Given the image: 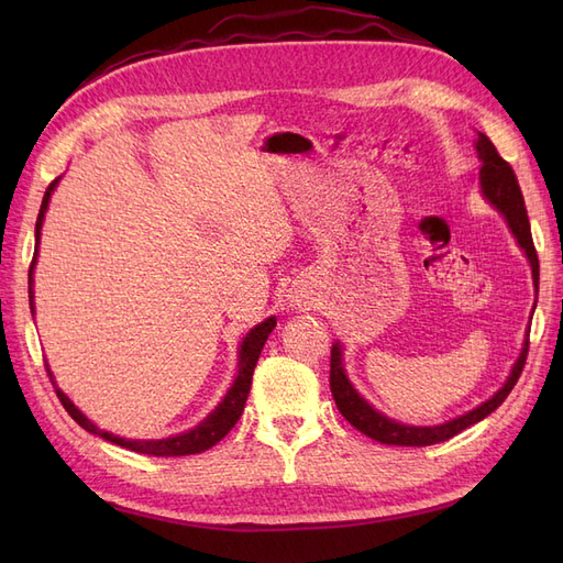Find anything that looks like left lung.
<instances>
[{"label":"left lung","instance_id":"obj_1","mask_svg":"<svg viewBox=\"0 0 563 563\" xmlns=\"http://www.w3.org/2000/svg\"><path fill=\"white\" fill-rule=\"evenodd\" d=\"M479 139H476V152H479V159H482V190L488 197V201L496 207L505 218H507V225L509 230L515 232L519 246L526 251L528 261H531L533 267V282L538 286V277H540V265H538V253L533 246V236H531V223H528V213L523 207V195H521V187L517 180L515 168L509 166V162H505L500 157V152L496 150L488 141V135L484 133H476ZM526 356H528V340L523 345V352L517 360L512 373H509L507 383L493 395L488 401H484L482 406H476L474 411L453 418L444 424H434V428H411V424H401L385 418L383 413H378L376 408L368 406V401H364L360 395H356V389L350 385L343 364H340V345L335 343L331 347V391H333V399L338 411L343 413V418L354 424L356 430L364 432L366 437L380 441V444L387 446H432L439 444V441H446L455 434H460L463 430H467L470 424L484 420L486 416H490L496 408L507 399L509 391L517 385L523 364H526Z\"/></svg>","mask_w":563,"mask_h":563}]
</instances>
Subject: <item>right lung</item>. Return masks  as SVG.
<instances>
[{
    "instance_id": "right-lung-1",
    "label": "right lung",
    "mask_w": 563,
    "mask_h": 563,
    "mask_svg": "<svg viewBox=\"0 0 563 563\" xmlns=\"http://www.w3.org/2000/svg\"><path fill=\"white\" fill-rule=\"evenodd\" d=\"M56 183H58V178L51 180V185L46 187V192H44V199H42L40 216H37V228H35V230H37V244H40L42 220H44V213H46V207H48V199H51V192H54ZM35 261H37V253H35V258H32V265H30V288H27V294H30V310H32V312H35V305H32V267H35ZM275 327H277V319L269 317V319H265L263 323H258V327H255V329H251V333L244 338L242 350H240V373H236L234 385L230 387L225 399L220 401V406L216 408V411H213L207 420L199 422L195 430L185 432V434H178V437H168V439H157V441H155V439H152V441H131V439H122V437H114V434H110V432L98 430L96 424H93L87 416H84V413L79 411V408H75V404H73L70 399H67V397L63 395V391L56 387L54 376H51L48 368H46V373H48L51 383H54V387H56V395H58V399H60L65 411L70 413L73 420H75L77 424H81V428L87 430V432L103 437V439L112 441V444H117V446L135 451V453H143V455H157V457L192 455V453H201V451H207V449L216 446L218 441L223 439V437L234 428V422L240 420V416H242V411H244V404H246V399H249V389H251V380H253V368H255V364H258L261 350H263V345H265L267 335L272 333V329H275Z\"/></svg>"
}]
</instances>
